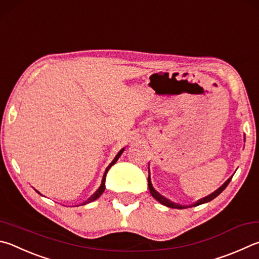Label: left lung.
<instances>
[{
    "instance_id": "8db88e82",
    "label": "left lung",
    "mask_w": 259,
    "mask_h": 259,
    "mask_svg": "<svg viewBox=\"0 0 259 259\" xmlns=\"http://www.w3.org/2000/svg\"><path fill=\"white\" fill-rule=\"evenodd\" d=\"M244 140H246V138H244ZM231 178H229L227 181H225L222 186H221L218 190H215L214 192H211L210 195L204 197V198H201L199 200H197L195 204L192 205H180L178 203H175V201H172L170 199H167L166 197H164L163 195L159 194V192H157L156 190H155V188L153 187L152 185V180H150V173H149V164H148V188H149V192L150 195H152L155 199H156L157 201H159L162 205L164 206H167V207H171V208H178V209H183V208H188V207H191V206H198V205H201V204H205V203H208V201L213 200L214 198H216L221 192H222L225 188L228 187V185L230 183V181H231Z\"/></svg>"
}]
</instances>
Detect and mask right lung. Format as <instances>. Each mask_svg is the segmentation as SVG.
<instances>
[{
	"label": "right lung",
	"mask_w": 259,
	"mask_h": 259,
	"mask_svg": "<svg viewBox=\"0 0 259 259\" xmlns=\"http://www.w3.org/2000/svg\"><path fill=\"white\" fill-rule=\"evenodd\" d=\"M124 149H125L124 147H123V148H122V149L120 150V152H119V153H117V155H116V156L114 157V159H113V161H112V162H111V164H110V165L106 167V170H105V173H104V176H103V179H102V183H101V186H100V188H98V189L96 190V192H95V194H94L93 196H91V197H89V198H88V199H87L86 201H83V204H82V205H86V204H88V203H92V201H94V200H96V199L98 198V197H101V195L103 194V192H104V190H105V180H106V175H107V172H109V170H110V168H111V166H112V165H114V164L116 163V161H117V159H119V157L121 156V155H122V153H123V150H124ZM35 190H36V189H35ZM36 191H37V190H36ZM37 192H38V194H39V195H41L39 191H37Z\"/></svg>",
	"instance_id": "right-lung-1"
}]
</instances>
